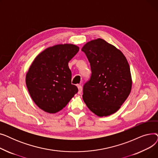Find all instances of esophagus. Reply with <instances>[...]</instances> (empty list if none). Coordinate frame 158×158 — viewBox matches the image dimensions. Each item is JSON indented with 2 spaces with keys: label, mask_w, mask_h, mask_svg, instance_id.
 <instances>
[{
  "label": "esophagus",
  "mask_w": 158,
  "mask_h": 158,
  "mask_svg": "<svg viewBox=\"0 0 158 158\" xmlns=\"http://www.w3.org/2000/svg\"><path fill=\"white\" fill-rule=\"evenodd\" d=\"M77 88H78V94H81L82 93V86L81 85H77Z\"/></svg>",
  "instance_id": "esophagus-1"
}]
</instances>
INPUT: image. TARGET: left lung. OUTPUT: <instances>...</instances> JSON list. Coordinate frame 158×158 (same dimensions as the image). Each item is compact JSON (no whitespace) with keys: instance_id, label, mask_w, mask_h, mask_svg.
<instances>
[{"instance_id":"1","label":"left lung","mask_w":158,"mask_h":158,"mask_svg":"<svg viewBox=\"0 0 158 158\" xmlns=\"http://www.w3.org/2000/svg\"><path fill=\"white\" fill-rule=\"evenodd\" d=\"M81 51L92 71L83 86V101L98 117L110 115L118 110L131 92L129 63L120 50L101 38L89 41Z\"/></svg>"}]
</instances>
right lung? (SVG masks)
<instances>
[{
	"instance_id": "1",
	"label": "right lung",
	"mask_w": 158,
	"mask_h": 158,
	"mask_svg": "<svg viewBox=\"0 0 158 158\" xmlns=\"http://www.w3.org/2000/svg\"><path fill=\"white\" fill-rule=\"evenodd\" d=\"M79 48L72 44L57 45L38 54L26 75V85L35 103L49 113L61 110L78 92L72 85L69 62Z\"/></svg>"
}]
</instances>
